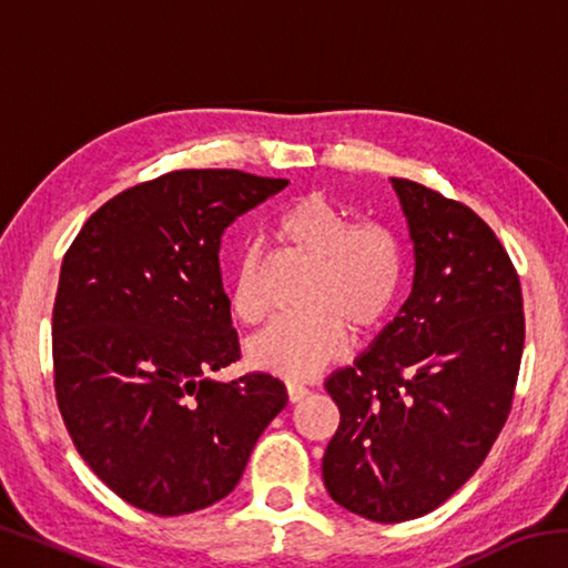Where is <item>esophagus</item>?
I'll list each match as a JSON object with an SVG mask.
<instances>
[{"label":"esophagus","mask_w":568,"mask_h":568,"mask_svg":"<svg viewBox=\"0 0 568 568\" xmlns=\"http://www.w3.org/2000/svg\"><path fill=\"white\" fill-rule=\"evenodd\" d=\"M307 396L305 386H295V383H287V400L291 403H301Z\"/></svg>","instance_id":"obj_1"}]
</instances>
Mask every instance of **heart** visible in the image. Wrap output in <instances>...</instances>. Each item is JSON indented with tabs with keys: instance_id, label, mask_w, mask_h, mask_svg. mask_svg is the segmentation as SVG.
Listing matches in <instances>:
<instances>
[{
	"instance_id": "heart-1",
	"label": "heart",
	"mask_w": 568,
	"mask_h": 568,
	"mask_svg": "<svg viewBox=\"0 0 568 568\" xmlns=\"http://www.w3.org/2000/svg\"><path fill=\"white\" fill-rule=\"evenodd\" d=\"M275 237L311 261L301 305L305 311L273 321L245 345L247 363L285 381H305L341 358L351 325L355 333L376 328L396 303L403 281V250L386 225H353L345 210L307 192L287 203L275 217ZM230 307L243 323L265 313L261 253L240 250Z\"/></svg>"
}]
</instances>
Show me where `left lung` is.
I'll list each match as a JSON object with an SVG mask.
<instances>
[{
    "instance_id": "8db88e82",
    "label": "left lung",
    "mask_w": 568,
    "mask_h": 568,
    "mask_svg": "<svg viewBox=\"0 0 568 568\" xmlns=\"http://www.w3.org/2000/svg\"><path fill=\"white\" fill-rule=\"evenodd\" d=\"M413 245L396 318L325 381L341 426L323 456L338 506L378 524L426 516L501 434L524 353L521 283L474 210L390 178Z\"/></svg>"
}]
</instances>
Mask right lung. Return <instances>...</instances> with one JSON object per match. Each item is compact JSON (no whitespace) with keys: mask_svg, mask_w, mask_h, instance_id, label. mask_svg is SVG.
<instances>
[{"mask_svg":"<svg viewBox=\"0 0 568 568\" xmlns=\"http://www.w3.org/2000/svg\"><path fill=\"white\" fill-rule=\"evenodd\" d=\"M287 180L180 170L114 195L67 250L52 313L57 406L80 456L155 516L237 486L287 393L267 373L215 381L240 358L220 237Z\"/></svg>","mask_w":568,"mask_h":568,"instance_id":"obj_1","label":"right lung"}]
</instances>
